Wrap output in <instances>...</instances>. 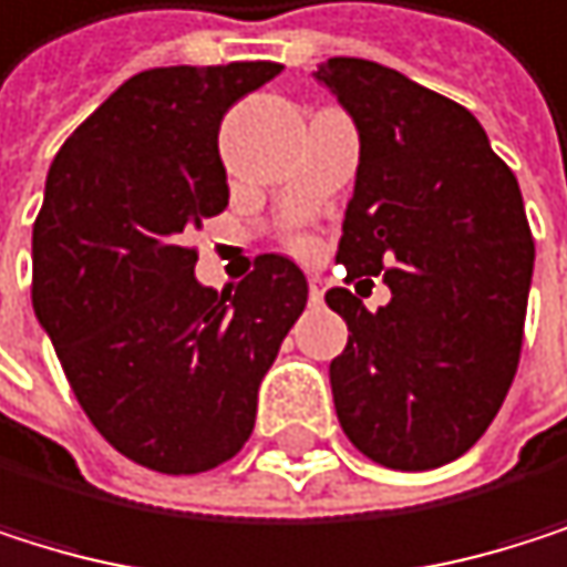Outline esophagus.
<instances>
[{
	"label": "esophagus",
	"instance_id": "obj_1",
	"mask_svg": "<svg viewBox=\"0 0 567 567\" xmlns=\"http://www.w3.org/2000/svg\"><path fill=\"white\" fill-rule=\"evenodd\" d=\"M322 296H326V278L322 275H309V299L322 302Z\"/></svg>",
	"mask_w": 567,
	"mask_h": 567
}]
</instances>
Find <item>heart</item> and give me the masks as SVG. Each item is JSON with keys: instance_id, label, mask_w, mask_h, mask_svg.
Segmentation results:
<instances>
[{"instance_id": "1", "label": "heart", "mask_w": 567, "mask_h": 567, "mask_svg": "<svg viewBox=\"0 0 567 567\" xmlns=\"http://www.w3.org/2000/svg\"><path fill=\"white\" fill-rule=\"evenodd\" d=\"M292 245H296V248H302V251H306V248H309V245H312V241H309V238H296V241H292Z\"/></svg>"}]
</instances>
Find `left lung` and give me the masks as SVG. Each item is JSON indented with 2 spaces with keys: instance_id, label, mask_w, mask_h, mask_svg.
Segmentation results:
<instances>
[{
  "instance_id": "1",
  "label": "left lung",
  "mask_w": 567,
  "mask_h": 567,
  "mask_svg": "<svg viewBox=\"0 0 567 567\" xmlns=\"http://www.w3.org/2000/svg\"><path fill=\"white\" fill-rule=\"evenodd\" d=\"M359 131L355 190L336 261L383 275L370 312L349 289L326 302L349 326L329 383L352 447L393 471L467 454L517 373L535 238L514 171L477 116L403 73L352 56L319 66Z\"/></svg>"
}]
</instances>
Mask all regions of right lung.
<instances>
[{
    "mask_svg": "<svg viewBox=\"0 0 567 567\" xmlns=\"http://www.w3.org/2000/svg\"><path fill=\"white\" fill-rule=\"evenodd\" d=\"M281 63L157 66L60 147L32 225V309L113 451L161 474L231 461L309 281L258 255L235 292L194 278V231L228 208L218 131Z\"/></svg>",
    "mask_w": 567,
    "mask_h": 567,
    "instance_id": "obj_1",
    "label": "right lung"
}]
</instances>
